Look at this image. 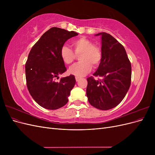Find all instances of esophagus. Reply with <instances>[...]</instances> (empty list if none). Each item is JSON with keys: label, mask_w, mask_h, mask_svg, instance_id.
Here are the masks:
<instances>
[{"label": "esophagus", "mask_w": 155, "mask_h": 155, "mask_svg": "<svg viewBox=\"0 0 155 155\" xmlns=\"http://www.w3.org/2000/svg\"><path fill=\"white\" fill-rule=\"evenodd\" d=\"M79 79H80V78H79V77H76V81H79Z\"/></svg>", "instance_id": "esophagus-1"}]
</instances>
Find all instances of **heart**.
<instances>
[{"mask_svg": "<svg viewBox=\"0 0 155 155\" xmlns=\"http://www.w3.org/2000/svg\"><path fill=\"white\" fill-rule=\"evenodd\" d=\"M73 50L67 46H63L60 51L61 58L67 64H71L79 55L81 61L74 64L68 69V73L76 77H82L91 71L92 65L97 67L102 59L101 50L99 46L93 45L92 42L86 37H80L72 41Z\"/></svg>", "mask_w": 155, "mask_h": 155, "instance_id": "obj_1", "label": "heart"}]
</instances>
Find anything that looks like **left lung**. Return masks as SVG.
<instances>
[{
	"label": "left lung",
	"mask_w": 155,
	"mask_h": 155,
	"mask_svg": "<svg viewBox=\"0 0 155 155\" xmlns=\"http://www.w3.org/2000/svg\"><path fill=\"white\" fill-rule=\"evenodd\" d=\"M101 35L102 59L91 76L87 79V96L90 104L100 110H109L123 100L131 82V64L123 46L107 33Z\"/></svg>",
	"instance_id": "obj_1"
}]
</instances>
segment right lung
I'll use <instances>...</instances> for the list:
<instances>
[{
	"instance_id": "right-lung-1",
	"label": "right lung",
	"mask_w": 155,
	"mask_h": 155,
	"mask_svg": "<svg viewBox=\"0 0 155 155\" xmlns=\"http://www.w3.org/2000/svg\"><path fill=\"white\" fill-rule=\"evenodd\" d=\"M57 27L51 28L33 46L25 64L26 85L30 95L42 107L55 110L67 104L75 85L73 75L55 78L67 71L61 58V48L68 39L78 35ZM57 78V79H58Z\"/></svg>"
}]
</instances>
